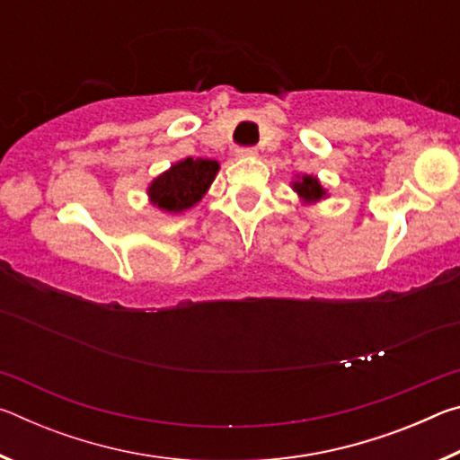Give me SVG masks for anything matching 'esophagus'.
I'll use <instances>...</instances> for the list:
<instances>
[{
  "mask_svg": "<svg viewBox=\"0 0 460 460\" xmlns=\"http://www.w3.org/2000/svg\"><path fill=\"white\" fill-rule=\"evenodd\" d=\"M235 155H237V158H241V160L255 158V155H258V150H255V147H239V150L235 152Z\"/></svg>",
  "mask_w": 460,
  "mask_h": 460,
  "instance_id": "1",
  "label": "esophagus"
}]
</instances>
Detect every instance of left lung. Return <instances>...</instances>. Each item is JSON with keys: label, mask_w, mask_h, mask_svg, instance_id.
<instances>
[{"label": "left lung", "mask_w": 460, "mask_h": 460, "mask_svg": "<svg viewBox=\"0 0 460 460\" xmlns=\"http://www.w3.org/2000/svg\"><path fill=\"white\" fill-rule=\"evenodd\" d=\"M290 186L302 205H316V202L329 199V190L321 184L318 176L313 174H294Z\"/></svg>", "instance_id": "left-lung-1"}]
</instances>
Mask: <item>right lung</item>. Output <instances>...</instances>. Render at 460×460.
<instances>
[{
    "mask_svg": "<svg viewBox=\"0 0 460 460\" xmlns=\"http://www.w3.org/2000/svg\"><path fill=\"white\" fill-rule=\"evenodd\" d=\"M221 164L211 158H182L147 184L150 205L168 215L197 207L211 189Z\"/></svg>",
    "mask_w": 460,
    "mask_h": 460,
    "instance_id": "right-lung-1",
    "label": "right lung"
}]
</instances>
